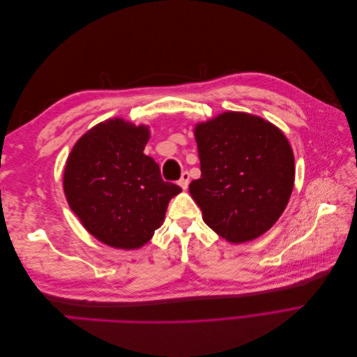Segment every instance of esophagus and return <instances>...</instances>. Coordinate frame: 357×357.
<instances>
[{
  "mask_svg": "<svg viewBox=\"0 0 357 357\" xmlns=\"http://www.w3.org/2000/svg\"><path fill=\"white\" fill-rule=\"evenodd\" d=\"M189 180H190L189 172H188V171H185V172H183V174H181L180 180H178V186H180L183 190H186V189H188V186H189Z\"/></svg>",
  "mask_w": 357,
  "mask_h": 357,
  "instance_id": "1",
  "label": "esophagus"
}]
</instances>
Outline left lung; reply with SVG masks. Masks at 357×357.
Returning <instances> with one entry per match:
<instances>
[{"label":"left lung","mask_w":357,"mask_h":357,"mask_svg":"<svg viewBox=\"0 0 357 357\" xmlns=\"http://www.w3.org/2000/svg\"><path fill=\"white\" fill-rule=\"evenodd\" d=\"M201 178L189 192L202 219L232 244L273 228L295 183V156L280 128L244 112H223L193 129Z\"/></svg>","instance_id":"left-lung-1"}]
</instances>
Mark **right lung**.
I'll use <instances>...</instances> for the list:
<instances>
[{
	"mask_svg": "<svg viewBox=\"0 0 357 357\" xmlns=\"http://www.w3.org/2000/svg\"><path fill=\"white\" fill-rule=\"evenodd\" d=\"M149 138L150 126L113 117L86 131L68 155L63 193L83 228L105 245L142 248L181 192L144 155Z\"/></svg>",
	"mask_w": 357,
	"mask_h": 357,
	"instance_id": "1",
	"label": "right lung"
}]
</instances>
